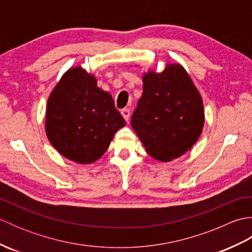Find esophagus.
<instances>
[{
  "instance_id": "1",
  "label": "esophagus",
  "mask_w": 252,
  "mask_h": 252,
  "mask_svg": "<svg viewBox=\"0 0 252 252\" xmlns=\"http://www.w3.org/2000/svg\"><path fill=\"white\" fill-rule=\"evenodd\" d=\"M121 115L123 117V119L127 121V120H129V118H130V110L129 109H123L121 111Z\"/></svg>"
}]
</instances>
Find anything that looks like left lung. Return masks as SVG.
Returning a JSON list of instances; mask_svg holds the SVG:
<instances>
[{"mask_svg":"<svg viewBox=\"0 0 252 252\" xmlns=\"http://www.w3.org/2000/svg\"><path fill=\"white\" fill-rule=\"evenodd\" d=\"M143 95L131 125L149 156L172 161L189 151L205 125L199 91L179 63H168L161 72L143 73Z\"/></svg>","mask_w":252,"mask_h":252,"instance_id":"1","label":"left lung"}]
</instances>
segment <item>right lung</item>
Here are the masks:
<instances>
[{
	"label": "right lung",
	"mask_w": 252,
	"mask_h": 252,
	"mask_svg": "<svg viewBox=\"0 0 252 252\" xmlns=\"http://www.w3.org/2000/svg\"><path fill=\"white\" fill-rule=\"evenodd\" d=\"M126 121L108 92L81 66L63 74L46 104L45 133L63 157L90 164L103 156Z\"/></svg>",
	"instance_id": "1"
}]
</instances>
